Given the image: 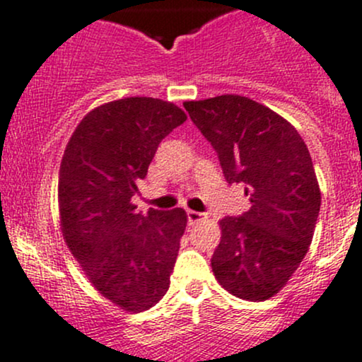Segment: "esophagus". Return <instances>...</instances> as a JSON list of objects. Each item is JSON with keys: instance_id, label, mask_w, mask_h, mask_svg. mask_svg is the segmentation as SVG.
<instances>
[{"instance_id": "1", "label": "esophagus", "mask_w": 362, "mask_h": 362, "mask_svg": "<svg viewBox=\"0 0 362 362\" xmlns=\"http://www.w3.org/2000/svg\"><path fill=\"white\" fill-rule=\"evenodd\" d=\"M203 218H204L203 213L187 210V220H189V223H197V222H201V220H203Z\"/></svg>"}]
</instances>
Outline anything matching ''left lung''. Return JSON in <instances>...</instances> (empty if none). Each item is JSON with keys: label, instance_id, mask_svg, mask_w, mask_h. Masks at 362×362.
<instances>
[{"label": "left lung", "instance_id": "obj_1", "mask_svg": "<svg viewBox=\"0 0 362 362\" xmlns=\"http://www.w3.org/2000/svg\"><path fill=\"white\" fill-rule=\"evenodd\" d=\"M184 107L226 180L245 185L251 203L220 220L213 274L234 296L264 302L290 281L314 235L321 191L309 149L284 117L248 97L220 95Z\"/></svg>", "mask_w": 362, "mask_h": 362}]
</instances>
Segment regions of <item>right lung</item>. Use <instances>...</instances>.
I'll return each instance as SVG.
<instances>
[{"instance_id": "obj_1", "label": "right lung", "mask_w": 362, "mask_h": 362, "mask_svg": "<svg viewBox=\"0 0 362 362\" xmlns=\"http://www.w3.org/2000/svg\"><path fill=\"white\" fill-rule=\"evenodd\" d=\"M187 119L171 102L128 97L86 114L59 173L62 234L90 283L128 312L151 309L170 288L182 208L136 211L132 197L161 140Z\"/></svg>"}]
</instances>
